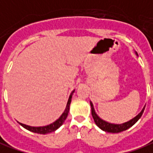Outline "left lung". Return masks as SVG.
I'll return each mask as SVG.
<instances>
[{
    "instance_id": "1",
    "label": "left lung",
    "mask_w": 153,
    "mask_h": 153,
    "mask_svg": "<svg viewBox=\"0 0 153 153\" xmlns=\"http://www.w3.org/2000/svg\"><path fill=\"white\" fill-rule=\"evenodd\" d=\"M135 54L138 56V54L135 52ZM90 105H91V115H92V117H93L94 122L96 123V125L99 127L100 129H101L102 131H105V132H108V133H119V132H122V131H124L126 130H127L130 127H131L132 126L135 124L137 123V121L140 119L142 114H143V111H144V108H145V105L143 106V109L141 110L140 114L136 115L134 118H132L128 122H126L124 123H122V124H114V123H110L108 122H106L105 120H103L102 118L97 115V114L95 111V108H94L93 104L91 101H90Z\"/></svg>"
}]
</instances>
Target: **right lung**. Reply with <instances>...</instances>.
<instances>
[{"mask_svg": "<svg viewBox=\"0 0 153 153\" xmlns=\"http://www.w3.org/2000/svg\"><path fill=\"white\" fill-rule=\"evenodd\" d=\"M75 90H73L72 92L70 95L69 97V99H68L67 104H66V106H65V108L64 112L62 113V114L60 116V117L58 119H56L55 122H53V123H51L49 125L45 126H30L25 125V124H22L21 123H18L22 126V127H24L25 129H27L28 131H31V132H34V133H37V134H48V133H51V132H53L59 128L60 126L64 123L65 120L66 119V117L68 116V114H69V111H70V105H71V98H72V95L74 92Z\"/></svg>", "mask_w": 153, "mask_h": 153, "instance_id": "obj_1", "label": "right lung"}]
</instances>
